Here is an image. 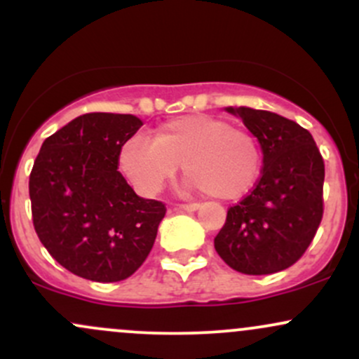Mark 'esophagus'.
I'll return each instance as SVG.
<instances>
[{
  "label": "esophagus",
  "mask_w": 359,
  "mask_h": 359,
  "mask_svg": "<svg viewBox=\"0 0 359 359\" xmlns=\"http://www.w3.org/2000/svg\"><path fill=\"white\" fill-rule=\"evenodd\" d=\"M178 207L184 212H195V210L200 209L198 203H183V205H178Z\"/></svg>",
  "instance_id": "esophagus-1"
}]
</instances>
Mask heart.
Instances as JSON below:
<instances>
[{
  "instance_id": "1",
  "label": "heart",
  "mask_w": 359,
  "mask_h": 359,
  "mask_svg": "<svg viewBox=\"0 0 359 359\" xmlns=\"http://www.w3.org/2000/svg\"><path fill=\"white\" fill-rule=\"evenodd\" d=\"M119 169L142 195H156L183 164L184 178L219 200L240 198L260 175L257 138L209 114H187L163 123L154 140L130 138L119 150Z\"/></svg>"
}]
</instances>
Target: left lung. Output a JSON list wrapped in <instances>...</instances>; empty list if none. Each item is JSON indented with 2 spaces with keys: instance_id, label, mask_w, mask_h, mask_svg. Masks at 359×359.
I'll use <instances>...</instances> for the list:
<instances>
[{
  "instance_id": "obj_1",
  "label": "left lung",
  "mask_w": 359,
  "mask_h": 359,
  "mask_svg": "<svg viewBox=\"0 0 359 359\" xmlns=\"http://www.w3.org/2000/svg\"><path fill=\"white\" fill-rule=\"evenodd\" d=\"M224 109L258 140L264 169L252 194L227 210L215 252L248 276L284 271L306 252L322 221L323 159L298 123L246 106Z\"/></svg>"
}]
</instances>
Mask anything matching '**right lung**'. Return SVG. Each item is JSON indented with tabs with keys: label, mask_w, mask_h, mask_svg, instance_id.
I'll return each instance as SVG.
<instances>
[{
	"label": "right lung",
	"mask_w": 359,
	"mask_h": 359,
	"mask_svg": "<svg viewBox=\"0 0 359 359\" xmlns=\"http://www.w3.org/2000/svg\"><path fill=\"white\" fill-rule=\"evenodd\" d=\"M142 125L133 114H82L46 138L34 163L29 194L37 236L83 279H126L156 241L165 207L138 196L118 171L119 150Z\"/></svg>",
	"instance_id": "1"
}]
</instances>
